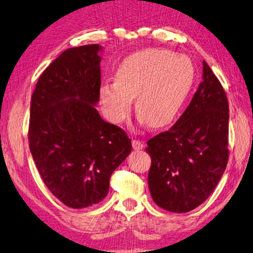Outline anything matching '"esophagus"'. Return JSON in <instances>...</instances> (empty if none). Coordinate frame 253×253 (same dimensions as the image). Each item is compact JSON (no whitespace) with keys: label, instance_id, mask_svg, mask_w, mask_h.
<instances>
[{"label":"esophagus","instance_id":"1","mask_svg":"<svg viewBox=\"0 0 253 253\" xmlns=\"http://www.w3.org/2000/svg\"><path fill=\"white\" fill-rule=\"evenodd\" d=\"M132 147H133L134 150H142L144 148V144L140 140H132Z\"/></svg>","mask_w":253,"mask_h":253}]
</instances>
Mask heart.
Segmentation results:
<instances>
[{"mask_svg":"<svg viewBox=\"0 0 253 253\" xmlns=\"http://www.w3.org/2000/svg\"><path fill=\"white\" fill-rule=\"evenodd\" d=\"M194 82L195 66L188 57L167 49H146L122 61L115 82L103 83L99 102L107 120L119 124L129 117L135 96L140 120L159 129L177 118Z\"/></svg>","mask_w":253,"mask_h":253,"instance_id":"1","label":"heart"}]
</instances>
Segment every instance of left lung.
<instances>
[{
    "instance_id": "1",
    "label": "left lung",
    "mask_w": 253,
    "mask_h": 253,
    "mask_svg": "<svg viewBox=\"0 0 253 253\" xmlns=\"http://www.w3.org/2000/svg\"><path fill=\"white\" fill-rule=\"evenodd\" d=\"M229 103L210 66L170 130L148 140V185L154 202L173 213L189 212L210 197L226 168Z\"/></svg>"
}]
</instances>
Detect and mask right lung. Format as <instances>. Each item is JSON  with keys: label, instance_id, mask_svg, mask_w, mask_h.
<instances>
[{"label": "right lung", "instance_id": "add662e5", "mask_svg": "<svg viewBox=\"0 0 253 253\" xmlns=\"http://www.w3.org/2000/svg\"><path fill=\"white\" fill-rule=\"evenodd\" d=\"M99 44L69 48L41 74L31 97L29 146L48 189L66 206L104 200L110 177L132 150L124 131L96 110Z\"/></svg>", "mask_w": 253, "mask_h": 253}]
</instances>
